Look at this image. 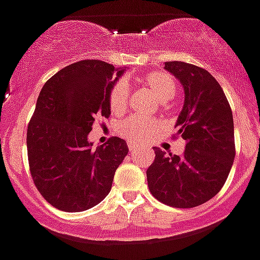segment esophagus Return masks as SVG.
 I'll return each mask as SVG.
<instances>
[{
	"instance_id": "esophagus-1",
	"label": "esophagus",
	"mask_w": 260,
	"mask_h": 260,
	"mask_svg": "<svg viewBox=\"0 0 260 260\" xmlns=\"http://www.w3.org/2000/svg\"><path fill=\"white\" fill-rule=\"evenodd\" d=\"M128 149H129L131 153H134V152H136V150H140V147H139V145H136V144L129 143L128 144Z\"/></svg>"
}]
</instances>
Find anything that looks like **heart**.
<instances>
[{
  "label": "heart",
  "mask_w": 260,
  "mask_h": 260,
  "mask_svg": "<svg viewBox=\"0 0 260 260\" xmlns=\"http://www.w3.org/2000/svg\"><path fill=\"white\" fill-rule=\"evenodd\" d=\"M144 86L154 93L161 103H168L177 92V83L173 76L167 71H150L140 78ZM128 87L124 80H119L113 84L110 92V107L112 112L120 113L125 110L128 103ZM158 131V124L154 120L141 119L131 116L117 125V132L126 140L135 144L145 143Z\"/></svg>",
  "instance_id": "heart-1"
}]
</instances>
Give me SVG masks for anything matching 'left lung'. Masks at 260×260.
<instances>
[{"instance_id":"1","label":"left lung","mask_w":260,"mask_h":260,"mask_svg":"<svg viewBox=\"0 0 260 260\" xmlns=\"http://www.w3.org/2000/svg\"><path fill=\"white\" fill-rule=\"evenodd\" d=\"M164 69L184 87V107L176 126L186 145L182 156L153 148L148 186L162 204L196 208L214 197L228 180L235 157L233 112L209 71L180 60L165 62Z\"/></svg>"}]
</instances>
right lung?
<instances>
[{
  "label": "right lung",
  "mask_w": 260,
  "mask_h": 260,
  "mask_svg": "<svg viewBox=\"0 0 260 260\" xmlns=\"http://www.w3.org/2000/svg\"><path fill=\"white\" fill-rule=\"evenodd\" d=\"M123 73L103 60H80L41 89L27 126V157L37 189L54 208L84 211L110 193L128 147L113 136L93 149L88 134L96 117L111 115V88Z\"/></svg>",
  "instance_id": "obj_1"
}]
</instances>
